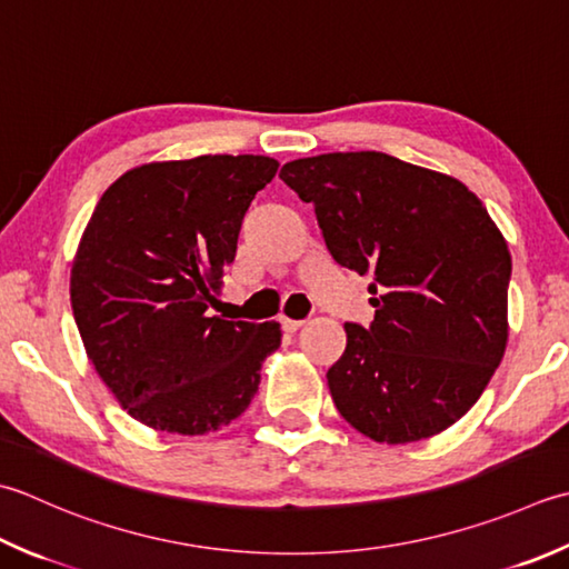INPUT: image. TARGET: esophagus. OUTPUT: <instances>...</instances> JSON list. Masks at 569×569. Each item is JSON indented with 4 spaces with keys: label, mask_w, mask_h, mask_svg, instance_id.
Listing matches in <instances>:
<instances>
[{
    "label": "esophagus",
    "mask_w": 569,
    "mask_h": 569,
    "mask_svg": "<svg viewBox=\"0 0 569 569\" xmlns=\"http://www.w3.org/2000/svg\"><path fill=\"white\" fill-rule=\"evenodd\" d=\"M281 326H283L286 332H296L298 328H303V320H293V318L281 316Z\"/></svg>",
    "instance_id": "obj_1"
}]
</instances>
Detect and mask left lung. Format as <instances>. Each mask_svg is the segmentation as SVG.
<instances>
[{
  "mask_svg": "<svg viewBox=\"0 0 569 569\" xmlns=\"http://www.w3.org/2000/svg\"><path fill=\"white\" fill-rule=\"evenodd\" d=\"M281 180L316 207L332 259L372 278V326L345 322L328 370L342 419L380 443L456 425L508 345L510 251L481 199L375 150L286 162Z\"/></svg>",
  "mask_w": 569,
  "mask_h": 569,
  "instance_id": "left-lung-1",
  "label": "left lung"
}]
</instances>
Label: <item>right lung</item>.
<instances>
[{"instance_id":"add662e5","label":"right lung","mask_w":569,"mask_h":569,"mask_svg":"<svg viewBox=\"0 0 569 569\" xmlns=\"http://www.w3.org/2000/svg\"><path fill=\"white\" fill-rule=\"evenodd\" d=\"M278 162L199 154L132 167L83 229L71 308L88 360L140 425L197 437L247 411L281 326L209 316L241 219Z\"/></svg>"}]
</instances>
